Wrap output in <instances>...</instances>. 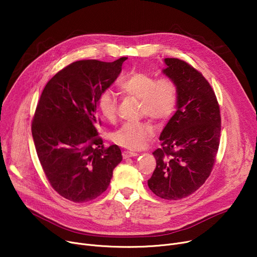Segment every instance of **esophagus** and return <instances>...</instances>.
<instances>
[{"label": "esophagus", "mask_w": 257, "mask_h": 257, "mask_svg": "<svg viewBox=\"0 0 257 257\" xmlns=\"http://www.w3.org/2000/svg\"><path fill=\"white\" fill-rule=\"evenodd\" d=\"M139 154L136 153V152H130V151H124L123 152V158L124 159H127V158H130V157H136L138 156Z\"/></svg>", "instance_id": "1"}]
</instances>
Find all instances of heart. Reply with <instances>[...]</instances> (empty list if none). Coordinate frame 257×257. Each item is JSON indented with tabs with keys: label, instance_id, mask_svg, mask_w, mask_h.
Instances as JSON below:
<instances>
[{
	"label": "heart",
	"instance_id": "1",
	"mask_svg": "<svg viewBox=\"0 0 257 257\" xmlns=\"http://www.w3.org/2000/svg\"><path fill=\"white\" fill-rule=\"evenodd\" d=\"M119 90L141 100V115L149 116L159 123L168 120L176 109L177 87L170 79H157L146 73H132L121 80ZM97 109L108 121L116 118V99L111 90L100 93ZM154 134L155 127L151 121L126 123L112 133L111 140L129 150H141L153 139Z\"/></svg>",
	"mask_w": 257,
	"mask_h": 257
}]
</instances>
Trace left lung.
Returning a JSON list of instances; mask_svg holds the SVG:
<instances>
[{"mask_svg": "<svg viewBox=\"0 0 257 257\" xmlns=\"http://www.w3.org/2000/svg\"><path fill=\"white\" fill-rule=\"evenodd\" d=\"M163 74L177 87V110L160 133L156 168L148 180L150 190L167 200L195 193L205 182L219 149L221 115L214 91L193 66L165 58Z\"/></svg>", "mask_w": 257, "mask_h": 257, "instance_id": "8db88e82", "label": "left lung"}]
</instances>
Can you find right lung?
Here are the masks:
<instances>
[{
  "label": "right lung",
  "mask_w": 257,
  "mask_h": 257,
  "mask_svg": "<svg viewBox=\"0 0 257 257\" xmlns=\"http://www.w3.org/2000/svg\"><path fill=\"white\" fill-rule=\"evenodd\" d=\"M126 59L71 63L49 81L37 104L32 137L40 165L54 190L75 203L103 194L123 159L116 145L104 148L98 138L97 100Z\"/></svg>",
  "instance_id": "right-lung-1"
}]
</instances>
